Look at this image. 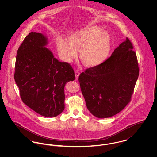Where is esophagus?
Masks as SVG:
<instances>
[{"label":"esophagus","instance_id":"esophagus-1","mask_svg":"<svg viewBox=\"0 0 157 157\" xmlns=\"http://www.w3.org/2000/svg\"><path fill=\"white\" fill-rule=\"evenodd\" d=\"M79 74H80V73H79V71H75V79L76 80H78V77H79Z\"/></svg>","mask_w":157,"mask_h":157}]
</instances>
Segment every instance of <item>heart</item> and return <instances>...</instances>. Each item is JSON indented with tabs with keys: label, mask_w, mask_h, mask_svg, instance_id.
I'll return each instance as SVG.
<instances>
[{
	"label": "heart",
	"mask_w": 157,
	"mask_h": 157,
	"mask_svg": "<svg viewBox=\"0 0 157 157\" xmlns=\"http://www.w3.org/2000/svg\"><path fill=\"white\" fill-rule=\"evenodd\" d=\"M56 48L60 58L66 62L70 63L76 58V49H78L79 58L85 67H97L108 57L111 37L99 26H90L69 33L67 40L58 38Z\"/></svg>",
	"instance_id": "heart-1"
}]
</instances>
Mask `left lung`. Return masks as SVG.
I'll list each match as a JSON object with an SVG mask.
<instances>
[{"mask_svg": "<svg viewBox=\"0 0 157 157\" xmlns=\"http://www.w3.org/2000/svg\"><path fill=\"white\" fill-rule=\"evenodd\" d=\"M132 49L127 37L102 64L79 75L82 95L94 116L111 117L130 102L139 75L136 55Z\"/></svg>", "mask_w": 157, "mask_h": 157, "instance_id": "left-lung-1", "label": "left lung"}]
</instances>
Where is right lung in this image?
Listing matches in <instances>:
<instances>
[{"instance_id":"add662e5","label":"right lung","mask_w":157,"mask_h":157,"mask_svg":"<svg viewBox=\"0 0 157 157\" xmlns=\"http://www.w3.org/2000/svg\"><path fill=\"white\" fill-rule=\"evenodd\" d=\"M48 44L42 33L32 32L26 36L17 50L14 79L23 102L52 118L64 110V88L75 79V73L69 63L54 58Z\"/></svg>"}]
</instances>
